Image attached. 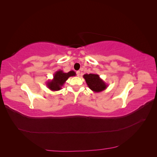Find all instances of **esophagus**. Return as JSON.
Masks as SVG:
<instances>
[{
    "label": "esophagus",
    "mask_w": 157,
    "mask_h": 157,
    "mask_svg": "<svg viewBox=\"0 0 157 157\" xmlns=\"http://www.w3.org/2000/svg\"><path fill=\"white\" fill-rule=\"evenodd\" d=\"M76 73H77V75L78 76V77H79V76L80 75V71H77Z\"/></svg>",
    "instance_id": "1"
}]
</instances>
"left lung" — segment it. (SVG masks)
<instances>
[{
	"label": "left lung",
	"mask_w": 157,
	"mask_h": 157,
	"mask_svg": "<svg viewBox=\"0 0 157 157\" xmlns=\"http://www.w3.org/2000/svg\"><path fill=\"white\" fill-rule=\"evenodd\" d=\"M83 77L89 88L94 92H100L107 88V84L97 74H85Z\"/></svg>",
	"instance_id": "1"
}]
</instances>
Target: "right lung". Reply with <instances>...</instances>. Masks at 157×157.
Returning <instances> with one entry per match:
<instances>
[{
	"mask_svg": "<svg viewBox=\"0 0 157 157\" xmlns=\"http://www.w3.org/2000/svg\"><path fill=\"white\" fill-rule=\"evenodd\" d=\"M76 75L74 71H71L68 73H64L62 70H59L54 73V78L46 82V86L52 91H58L61 89L65 82L70 77Z\"/></svg>",
	"mask_w": 157,
	"mask_h": 157,
	"instance_id": "obj_1",
	"label": "right lung"
}]
</instances>
